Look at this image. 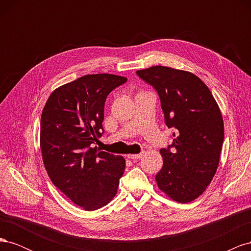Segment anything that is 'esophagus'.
I'll list each match as a JSON object with an SVG mask.
<instances>
[{"instance_id": "esophagus-1", "label": "esophagus", "mask_w": 251, "mask_h": 251, "mask_svg": "<svg viewBox=\"0 0 251 251\" xmlns=\"http://www.w3.org/2000/svg\"><path fill=\"white\" fill-rule=\"evenodd\" d=\"M142 156H143L142 153H140V154H128L127 158H130V159H140Z\"/></svg>"}]
</instances>
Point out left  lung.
<instances>
[{
  "mask_svg": "<svg viewBox=\"0 0 251 251\" xmlns=\"http://www.w3.org/2000/svg\"><path fill=\"white\" fill-rule=\"evenodd\" d=\"M159 95L173 143L161 149L158 187L175 201L188 203L206 189L217 172L224 140L221 112L207 86L191 72L154 66L136 72Z\"/></svg>",
  "mask_w": 251,
  "mask_h": 251,
  "instance_id": "obj_1",
  "label": "left lung"
}]
</instances>
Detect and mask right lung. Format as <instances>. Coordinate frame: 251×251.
<instances>
[{
  "label": "right lung",
  "mask_w": 251,
  "mask_h": 251,
  "mask_svg": "<svg viewBox=\"0 0 251 251\" xmlns=\"http://www.w3.org/2000/svg\"><path fill=\"white\" fill-rule=\"evenodd\" d=\"M126 80L107 73L85 75L53 91L42 113L45 168L53 184L86 210L113 199L126 169L123 156L97 150L93 143L104 132L107 96Z\"/></svg>",
  "instance_id": "right-lung-1"
}]
</instances>
